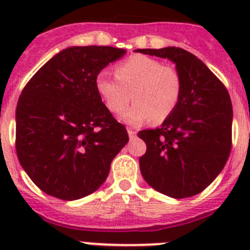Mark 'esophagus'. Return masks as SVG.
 <instances>
[{
    "instance_id": "esophagus-1",
    "label": "esophagus",
    "mask_w": 250,
    "mask_h": 250,
    "mask_svg": "<svg viewBox=\"0 0 250 250\" xmlns=\"http://www.w3.org/2000/svg\"><path fill=\"white\" fill-rule=\"evenodd\" d=\"M127 134H129L130 140H134V139L136 138V131L134 129H131V127H129V129H127Z\"/></svg>"
}]
</instances>
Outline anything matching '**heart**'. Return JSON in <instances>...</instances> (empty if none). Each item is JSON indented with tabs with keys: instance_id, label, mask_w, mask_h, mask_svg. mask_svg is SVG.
<instances>
[{
	"instance_id": "1",
	"label": "heart",
	"mask_w": 250,
	"mask_h": 250,
	"mask_svg": "<svg viewBox=\"0 0 250 250\" xmlns=\"http://www.w3.org/2000/svg\"><path fill=\"white\" fill-rule=\"evenodd\" d=\"M115 76L107 71L95 76V90L110 112L123 111L135 100L120 120L129 125H143L152 119L163 123L178 109L183 95V79L176 68L146 56L132 55L115 67Z\"/></svg>"
}]
</instances>
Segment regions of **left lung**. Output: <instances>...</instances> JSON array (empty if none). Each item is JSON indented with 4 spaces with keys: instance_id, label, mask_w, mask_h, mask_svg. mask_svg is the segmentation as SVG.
<instances>
[{
    "instance_id": "8db88e82",
    "label": "left lung",
    "mask_w": 250,
    "mask_h": 250,
    "mask_svg": "<svg viewBox=\"0 0 250 250\" xmlns=\"http://www.w3.org/2000/svg\"><path fill=\"white\" fill-rule=\"evenodd\" d=\"M167 59L182 75V100L160 127L138 134L146 144L139 159L145 182L183 199L202 193L222 173L231 149L233 109L225 86L195 55L180 47L139 48Z\"/></svg>"
}]
</instances>
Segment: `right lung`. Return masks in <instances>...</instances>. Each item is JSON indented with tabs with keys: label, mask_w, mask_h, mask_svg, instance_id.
I'll return each mask as SVG.
<instances>
[{
	"label": "right lung",
	"mask_w": 250,
	"mask_h": 250,
	"mask_svg": "<svg viewBox=\"0 0 250 250\" xmlns=\"http://www.w3.org/2000/svg\"><path fill=\"white\" fill-rule=\"evenodd\" d=\"M126 51L71 46L32 76L16 107V151L46 194L76 200L96 191L129 141L95 90V76Z\"/></svg>",
	"instance_id": "obj_1"
}]
</instances>
